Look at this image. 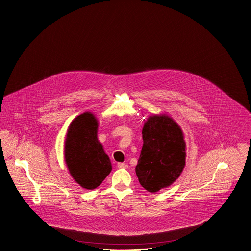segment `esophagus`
<instances>
[{"label":"esophagus","mask_w":251,"mask_h":251,"mask_svg":"<svg viewBox=\"0 0 251 251\" xmlns=\"http://www.w3.org/2000/svg\"><path fill=\"white\" fill-rule=\"evenodd\" d=\"M117 166H118V168H124V169H127L128 167L127 163H123V162H120V163H118Z\"/></svg>","instance_id":"esophagus-1"}]
</instances>
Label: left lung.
<instances>
[{
  "mask_svg": "<svg viewBox=\"0 0 251 251\" xmlns=\"http://www.w3.org/2000/svg\"><path fill=\"white\" fill-rule=\"evenodd\" d=\"M142 140L135 171L145 190L157 192L171 186L183 171L186 160L183 132L171 117L152 115L143 125Z\"/></svg>",
  "mask_w": 251,
  "mask_h": 251,
  "instance_id": "8db88e82",
  "label": "left lung"
}]
</instances>
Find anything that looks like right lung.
<instances>
[{"instance_id":"obj_1","label":"right lung","mask_w":251,"mask_h":251,"mask_svg":"<svg viewBox=\"0 0 251 251\" xmlns=\"http://www.w3.org/2000/svg\"><path fill=\"white\" fill-rule=\"evenodd\" d=\"M98 121L92 112L76 117L68 128L64 159L71 176L86 190H94L110 174L111 163L97 138Z\"/></svg>"}]
</instances>
